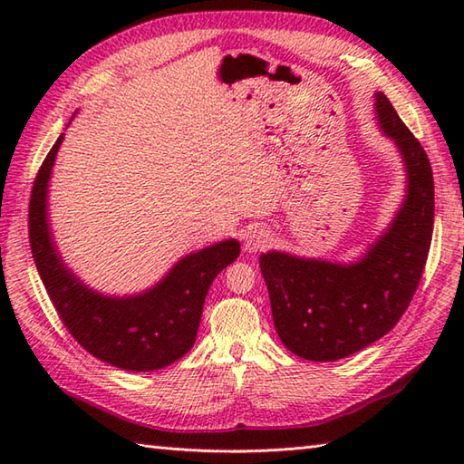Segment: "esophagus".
Returning a JSON list of instances; mask_svg holds the SVG:
<instances>
[{"label":"esophagus","mask_w":464,"mask_h":464,"mask_svg":"<svg viewBox=\"0 0 464 464\" xmlns=\"http://www.w3.org/2000/svg\"><path fill=\"white\" fill-rule=\"evenodd\" d=\"M243 247L247 253H259V251H265L269 247L271 243V233L267 227L263 225H253L247 229V233H245L243 237Z\"/></svg>","instance_id":"esophagus-1"}]
</instances>
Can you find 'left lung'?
Returning <instances> with one entry per match:
<instances>
[{"label":"left lung","instance_id":"left-lung-1","mask_svg":"<svg viewBox=\"0 0 464 464\" xmlns=\"http://www.w3.org/2000/svg\"><path fill=\"white\" fill-rule=\"evenodd\" d=\"M374 111L407 171L405 201L384 233L353 263L281 251L259 257L279 339L307 361L344 359L387 334L407 311L427 263L435 221L429 157L381 92Z\"/></svg>","mask_w":464,"mask_h":464}]
</instances>
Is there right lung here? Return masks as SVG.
Listing matches in <instances>:
<instances>
[{"instance_id":"obj_1","label":"right lung","mask_w":464,"mask_h":464,"mask_svg":"<svg viewBox=\"0 0 464 464\" xmlns=\"http://www.w3.org/2000/svg\"><path fill=\"white\" fill-rule=\"evenodd\" d=\"M63 133L47 153L29 201V243L49 299L67 331L95 359L125 371H157L193 347L213 279L239 257L227 239L185 255L151 289L125 297L97 293L67 269L47 221V191Z\"/></svg>"}]
</instances>
